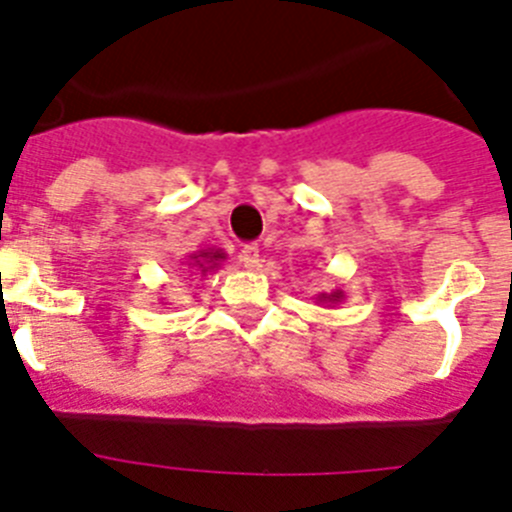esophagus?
Listing matches in <instances>:
<instances>
[{"mask_svg": "<svg viewBox=\"0 0 512 512\" xmlns=\"http://www.w3.org/2000/svg\"><path fill=\"white\" fill-rule=\"evenodd\" d=\"M241 261L246 269H256L259 266V246L256 243H246V246L241 248Z\"/></svg>", "mask_w": 512, "mask_h": 512, "instance_id": "34e87169", "label": "esophagus"}]
</instances>
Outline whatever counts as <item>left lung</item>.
I'll list each match as a JSON object with an SVG mask.
<instances>
[{
  "label": "left lung",
  "instance_id": "left-lung-1",
  "mask_svg": "<svg viewBox=\"0 0 512 512\" xmlns=\"http://www.w3.org/2000/svg\"><path fill=\"white\" fill-rule=\"evenodd\" d=\"M343 297H346V295H343V289H333V292H320L315 300L323 302V305H341Z\"/></svg>",
  "mask_w": 512,
  "mask_h": 512
}]
</instances>
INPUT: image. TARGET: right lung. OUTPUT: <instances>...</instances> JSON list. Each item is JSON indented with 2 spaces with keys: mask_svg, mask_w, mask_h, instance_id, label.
Wrapping results in <instances>:
<instances>
[{
  "mask_svg": "<svg viewBox=\"0 0 512 512\" xmlns=\"http://www.w3.org/2000/svg\"><path fill=\"white\" fill-rule=\"evenodd\" d=\"M225 259H228V253L223 248H200V251L189 253L187 269L189 274H202L205 277L207 271H215Z\"/></svg>",
  "mask_w": 512,
  "mask_h": 512,
  "instance_id": "right-lung-1",
  "label": "right lung"
}]
</instances>
